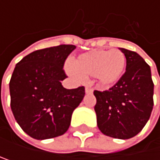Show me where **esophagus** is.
Instances as JSON below:
<instances>
[{"instance_id": "obj_1", "label": "esophagus", "mask_w": 160, "mask_h": 160, "mask_svg": "<svg viewBox=\"0 0 160 160\" xmlns=\"http://www.w3.org/2000/svg\"><path fill=\"white\" fill-rule=\"evenodd\" d=\"M86 93H92V87L91 86H86Z\"/></svg>"}]
</instances>
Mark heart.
<instances>
[{
  "mask_svg": "<svg viewBox=\"0 0 160 160\" xmlns=\"http://www.w3.org/2000/svg\"><path fill=\"white\" fill-rule=\"evenodd\" d=\"M126 66V57L119 49L92 50L73 60L68 72L74 78L93 76L102 87H110L120 80Z\"/></svg>",
  "mask_w": 160,
  "mask_h": 160,
  "instance_id": "heart-1",
  "label": "heart"
}]
</instances>
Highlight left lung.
Masks as SVG:
<instances>
[{
  "instance_id": "8db88e82",
  "label": "left lung",
  "mask_w": 160,
  "mask_h": 160,
  "mask_svg": "<svg viewBox=\"0 0 160 160\" xmlns=\"http://www.w3.org/2000/svg\"><path fill=\"white\" fill-rule=\"evenodd\" d=\"M126 57V71L109 91H94V111L102 133L129 139L146 125L154 106L150 66L137 52L119 48Z\"/></svg>"
}]
</instances>
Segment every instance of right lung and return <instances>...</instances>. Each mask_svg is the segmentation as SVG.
<instances>
[{
	"instance_id": "1",
	"label": "right lung",
	"mask_w": 160,
	"mask_h": 160,
	"mask_svg": "<svg viewBox=\"0 0 160 160\" xmlns=\"http://www.w3.org/2000/svg\"><path fill=\"white\" fill-rule=\"evenodd\" d=\"M73 45L35 50L15 67L9 82L10 106L17 123L32 138L43 140L64 134L73 111L85 96V88L62 86L63 69Z\"/></svg>"
}]
</instances>
